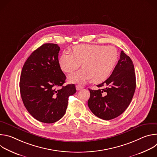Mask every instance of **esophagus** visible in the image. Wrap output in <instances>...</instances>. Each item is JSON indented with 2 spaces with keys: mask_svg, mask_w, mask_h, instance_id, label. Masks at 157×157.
Returning a JSON list of instances; mask_svg holds the SVG:
<instances>
[{
  "mask_svg": "<svg viewBox=\"0 0 157 157\" xmlns=\"http://www.w3.org/2000/svg\"><path fill=\"white\" fill-rule=\"evenodd\" d=\"M76 89H77L78 91H79V90H80V89H82L83 87L82 86H81V85H76Z\"/></svg>",
  "mask_w": 157,
  "mask_h": 157,
  "instance_id": "34e87169",
  "label": "esophagus"
}]
</instances>
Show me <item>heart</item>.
<instances>
[{"label": "heart", "instance_id": "heart-1", "mask_svg": "<svg viewBox=\"0 0 157 157\" xmlns=\"http://www.w3.org/2000/svg\"><path fill=\"white\" fill-rule=\"evenodd\" d=\"M118 59V52L112 45L81 44L72 48V53L63 52L58 63L61 70L71 73L81 63L84 68L68 76L71 83H84L93 78L95 82L104 81L113 71Z\"/></svg>", "mask_w": 157, "mask_h": 157}]
</instances>
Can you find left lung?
I'll return each instance as SVG.
<instances>
[{
    "instance_id": "obj_1",
    "label": "left lung",
    "mask_w": 157,
    "mask_h": 157,
    "mask_svg": "<svg viewBox=\"0 0 157 157\" xmlns=\"http://www.w3.org/2000/svg\"><path fill=\"white\" fill-rule=\"evenodd\" d=\"M97 86L101 89H89L90 98L87 104L92 113L105 121L122 114L129 105L136 87V74L130 58L121 51L113 73Z\"/></svg>"
}]
</instances>
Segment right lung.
I'll return each mask as SVG.
<instances>
[{
    "label": "right lung",
    "instance_id": "right-lung-1",
    "mask_svg": "<svg viewBox=\"0 0 157 157\" xmlns=\"http://www.w3.org/2000/svg\"><path fill=\"white\" fill-rule=\"evenodd\" d=\"M59 50L57 44H42L28 58L20 75L22 101L31 116L43 123L61 119L68 98L76 92L75 84L63 86L66 78L58 63ZM58 86L61 88L56 90Z\"/></svg>",
    "mask_w": 157,
    "mask_h": 157
}]
</instances>
